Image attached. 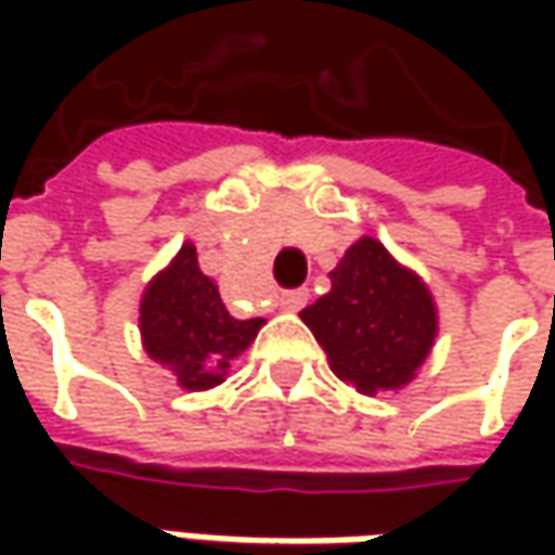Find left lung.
<instances>
[{"label":"left lung","mask_w":555,"mask_h":555,"mask_svg":"<svg viewBox=\"0 0 555 555\" xmlns=\"http://www.w3.org/2000/svg\"><path fill=\"white\" fill-rule=\"evenodd\" d=\"M262 318H234L219 287L197 262V246L184 241L172 262L160 268L141 293L139 331L147 358H154L188 392H206L228 379L262 331Z\"/></svg>","instance_id":"1"}]
</instances>
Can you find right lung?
<instances>
[{
	"instance_id": "add662e5",
	"label": "right lung",
	"mask_w": 555,
	"mask_h": 555,
	"mask_svg": "<svg viewBox=\"0 0 555 555\" xmlns=\"http://www.w3.org/2000/svg\"><path fill=\"white\" fill-rule=\"evenodd\" d=\"M331 371L358 392L404 389L438 336V309L423 278L373 237H358L331 271V293L302 311Z\"/></svg>"
}]
</instances>
